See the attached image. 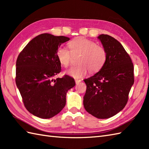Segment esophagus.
<instances>
[{
	"label": "esophagus",
	"mask_w": 149,
	"mask_h": 149,
	"mask_svg": "<svg viewBox=\"0 0 149 149\" xmlns=\"http://www.w3.org/2000/svg\"><path fill=\"white\" fill-rule=\"evenodd\" d=\"M75 83H76V84H79V83H81V80H80V79H75Z\"/></svg>",
	"instance_id": "34e87169"
}]
</instances>
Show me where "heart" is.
Returning a JSON list of instances; mask_svg holds the SVG:
<instances>
[{
	"label": "heart",
	"instance_id": "obj_1",
	"mask_svg": "<svg viewBox=\"0 0 149 149\" xmlns=\"http://www.w3.org/2000/svg\"><path fill=\"white\" fill-rule=\"evenodd\" d=\"M70 52L64 47H59L57 49L56 57L62 66L66 67L70 64L72 54H79L77 62L79 63L66 70V74L74 78H80L87 74L88 70L95 73L102 68L105 64L107 54L102 47L85 38L79 37L71 40L68 43Z\"/></svg>",
	"mask_w": 149,
	"mask_h": 149
}]
</instances>
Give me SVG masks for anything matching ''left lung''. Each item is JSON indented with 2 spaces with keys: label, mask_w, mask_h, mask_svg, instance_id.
Wrapping results in <instances>:
<instances>
[{
  "label": "left lung",
  "mask_w": 149,
  "mask_h": 149,
  "mask_svg": "<svg viewBox=\"0 0 149 149\" xmlns=\"http://www.w3.org/2000/svg\"><path fill=\"white\" fill-rule=\"evenodd\" d=\"M106 50L107 58L100 70L84 79L86 91L83 104L97 118H109L122 111L127 102L134 84V66L118 41L107 34L97 37Z\"/></svg>",
  "instance_id": "obj_1"
}]
</instances>
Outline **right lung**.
I'll return each instance as SVG.
<instances>
[{"label": "right lung", "instance_id": "obj_1", "mask_svg": "<svg viewBox=\"0 0 149 149\" xmlns=\"http://www.w3.org/2000/svg\"><path fill=\"white\" fill-rule=\"evenodd\" d=\"M68 37L45 33L31 40L18 55L16 63V84L28 111L47 119L65 106L67 91L74 87V79L65 75L54 79L61 72L56 51Z\"/></svg>", "mask_w": 149, "mask_h": 149}]
</instances>
